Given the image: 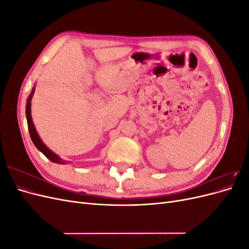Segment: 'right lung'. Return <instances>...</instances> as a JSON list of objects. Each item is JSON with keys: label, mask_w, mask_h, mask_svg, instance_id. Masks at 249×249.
Masks as SVG:
<instances>
[{"label": "right lung", "mask_w": 249, "mask_h": 249, "mask_svg": "<svg viewBox=\"0 0 249 249\" xmlns=\"http://www.w3.org/2000/svg\"><path fill=\"white\" fill-rule=\"evenodd\" d=\"M34 90H35V87L32 89L31 94L29 95L28 100H27V105H26V117H27L30 137H31V139L34 143V145L37 147V149L40 150V152L44 156H46L49 160H51L52 162H54V163H58V164H65L67 162L62 160L58 155H56L55 153H53L48 146H46V144H44V143L41 141L40 137L38 136V134H37V132H36L34 124L32 122V116H31V100H32V96L34 94Z\"/></svg>", "instance_id": "add662e5"}]
</instances>
